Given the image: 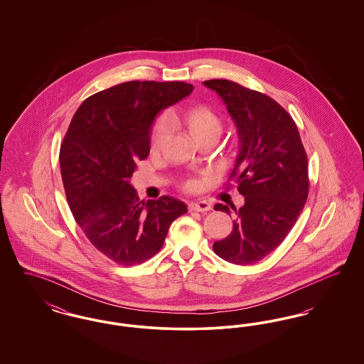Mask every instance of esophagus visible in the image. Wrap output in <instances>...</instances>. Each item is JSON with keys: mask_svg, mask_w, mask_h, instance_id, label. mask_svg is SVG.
Returning a JSON list of instances; mask_svg holds the SVG:
<instances>
[{"mask_svg": "<svg viewBox=\"0 0 364 364\" xmlns=\"http://www.w3.org/2000/svg\"><path fill=\"white\" fill-rule=\"evenodd\" d=\"M191 211H200V213H205V211H210L211 210V205L208 202H193L190 205Z\"/></svg>", "mask_w": 364, "mask_h": 364, "instance_id": "1", "label": "esophagus"}]
</instances>
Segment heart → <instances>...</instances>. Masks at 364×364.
<instances>
[{"label": "heart", "mask_w": 364, "mask_h": 364, "mask_svg": "<svg viewBox=\"0 0 364 364\" xmlns=\"http://www.w3.org/2000/svg\"><path fill=\"white\" fill-rule=\"evenodd\" d=\"M172 120H178L177 116H172ZM183 122H186L190 128L191 134L193 138L200 140V139L208 138V136H220L223 131V119L220 117L218 113H215L211 107L208 106H195L190 109L184 116ZM172 131V124L171 120L166 116H162L158 122H156V127L153 129L151 135V151H159L166 139L169 138ZM187 190H195L198 187V183L191 180L186 184Z\"/></svg>", "instance_id": "1"}]
</instances>
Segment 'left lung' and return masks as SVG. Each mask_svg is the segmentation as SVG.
<instances>
[{
  "mask_svg": "<svg viewBox=\"0 0 364 364\" xmlns=\"http://www.w3.org/2000/svg\"><path fill=\"white\" fill-rule=\"evenodd\" d=\"M203 85L221 97L237 128L240 144L230 178L244 196L240 208L214 206L233 213L235 221L213 250L226 262L252 264L284 242L306 205L307 154L294 119L273 98L225 79Z\"/></svg>",
  "mask_w": 364,
  "mask_h": 364,
  "instance_id": "8db88e82",
  "label": "left lung"
}]
</instances>
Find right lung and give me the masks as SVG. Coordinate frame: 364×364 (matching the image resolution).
I'll return each instance as SVG.
<instances>
[{"label":"right lung","instance_id":"right-lung-1","mask_svg":"<svg viewBox=\"0 0 364 364\" xmlns=\"http://www.w3.org/2000/svg\"><path fill=\"white\" fill-rule=\"evenodd\" d=\"M193 90L184 82H125L88 97L60 149L61 177L75 221L91 244L122 266L150 259L184 213L172 196L140 200L131 186L150 153L156 116Z\"/></svg>","mask_w":364,"mask_h":364}]
</instances>
